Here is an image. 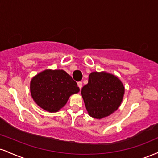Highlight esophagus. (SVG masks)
Listing matches in <instances>:
<instances>
[{
    "mask_svg": "<svg viewBox=\"0 0 158 158\" xmlns=\"http://www.w3.org/2000/svg\"><path fill=\"white\" fill-rule=\"evenodd\" d=\"M78 86H79V89H81V87H82V82L81 81H78Z\"/></svg>",
    "mask_w": 158,
    "mask_h": 158,
    "instance_id": "obj_1",
    "label": "esophagus"
}]
</instances>
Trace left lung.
Listing matches in <instances>:
<instances>
[{"instance_id":"8db88e82","label":"left lung","mask_w":158,"mask_h":158,"mask_svg":"<svg viewBox=\"0 0 158 158\" xmlns=\"http://www.w3.org/2000/svg\"><path fill=\"white\" fill-rule=\"evenodd\" d=\"M81 94L89 115L101 119L118 108L124 87L115 76L105 72H93L89 75L88 83L81 88Z\"/></svg>"}]
</instances>
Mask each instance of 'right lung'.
<instances>
[{
    "instance_id": "obj_1",
    "label": "right lung",
    "mask_w": 158,
    "mask_h": 158,
    "mask_svg": "<svg viewBox=\"0 0 158 158\" xmlns=\"http://www.w3.org/2000/svg\"><path fill=\"white\" fill-rule=\"evenodd\" d=\"M31 96L43 110L57 112L67 103L72 94L79 91L77 83L62 70H45L31 81Z\"/></svg>"
}]
</instances>
